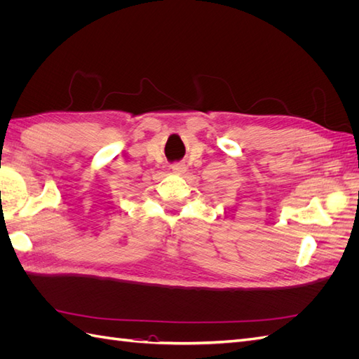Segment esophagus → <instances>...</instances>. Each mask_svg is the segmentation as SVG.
I'll return each instance as SVG.
<instances>
[{"instance_id": "34e87169", "label": "esophagus", "mask_w": 359, "mask_h": 359, "mask_svg": "<svg viewBox=\"0 0 359 359\" xmlns=\"http://www.w3.org/2000/svg\"><path fill=\"white\" fill-rule=\"evenodd\" d=\"M172 170L175 173H184L186 172V166H184L182 163H175V165H172Z\"/></svg>"}]
</instances>
